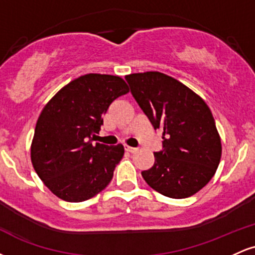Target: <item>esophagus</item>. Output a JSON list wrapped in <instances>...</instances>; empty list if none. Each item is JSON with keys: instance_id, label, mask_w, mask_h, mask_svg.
Masks as SVG:
<instances>
[{"instance_id": "34e87169", "label": "esophagus", "mask_w": 255, "mask_h": 255, "mask_svg": "<svg viewBox=\"0 0 255 255\" xmlns=\"http://www.w3.org/2000/svg\"><path fill=\"white\" fill-rule=\"evenodd\" d=\"M125 150L127 151V152H129V153H134V152L137 151V148L130 147V146H125Z\"/></svg>"}]
</instances>
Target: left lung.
<instances>
[{
	"label": "left lung",
	"instance_id": "1",
	"mask_svg": "<svg viewBox=\"0 0 255 255\" xmlns=\"http://www.w3.org/2000/svg\"><path fill=\"white\" fill-rule=\"evenodd\" d=\"M126 80L154 129L163 133L154 164L141 171L146 183L169 198L195 194L209 183L221 160V137L210 108L186 85L163 73H135Z\"/></svg>",
	"mask_w": 255,
	"mask_h": 255
}]
</instances>
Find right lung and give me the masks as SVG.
<instances>
[{
    "instance_id": "add662e5",
    "label": "right lung",
    "mask_w": 255,
    "mask_h": 255,
    "mask_svg": "<svg viewBox=\"0 0 255 255\" xmlns=\"http://www.w3.org/2000/svg\"><path fill=\"white\" fill-rule=\"evenodd\" d=\"M126 93L124 79L91 73L66 85L44 107L34 129L31 160L56 197L80 203L110 183L124 146L92 141L103 125L102 116Z\"/></svg>"
}]
</instances>
